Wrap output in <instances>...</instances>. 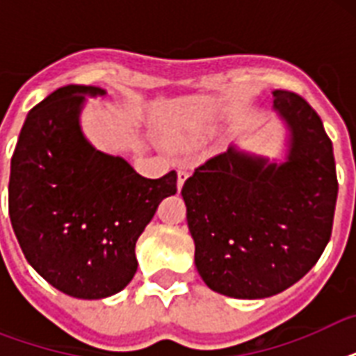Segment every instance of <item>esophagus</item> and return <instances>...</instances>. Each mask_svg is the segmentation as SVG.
Wrapping results in <instances>:
<instances>
[{
    "label": "esophagus",
    "mask_w": 356,
    "mask_h": 356,
    "mask_svg": "<svg viewBox=\"0 0 356 356\" xmlns=\"http://www.w3.org/2000/svg\"><path fill=\"white\" fill-rule=\"evenodd\" d=\"M188 179V170H184V168H181V170H177V188L181 190L183 188L184 181Z\"/></svg>",
    "instance_id": "esophagus-1"
}]
</instances>
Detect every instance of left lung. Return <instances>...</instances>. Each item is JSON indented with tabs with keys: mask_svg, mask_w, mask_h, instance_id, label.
Segmentation results:
<instances>
[{
	"mask_svg": "<svg viewBox=\"0 0 356 356\" xmlns=\"http://www.w3.org/2000/svg\"><path fill=\"white\" fill-rule=\"evenodd\" d=\"M273 108L292 133L286 162L268 164L229 147L195 168L181 190L197 271L229 298L286 290L331 240L338 195L331 138L296 92H273Z\"/></svg>",
	"mask_w": 356,
	"mask_h": 356,
	"instance_id": "8db88e82",
	"label": "left lung"
}]
</instances>
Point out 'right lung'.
<instances>
[{"label": "right lung", "instance_id": "right-lung-1", "mask_svg": "<svg viewBox=\"0 0 356 356\" xmlns=\"http://www.w3.org/2000/svg\"><path fill=\"white\" fill-rule=\"evenodd\" d=\"M85 94L105 90L68 85L31 108L10 161L8 216L27 262L51 286L102 299L134 277L136 240L177 192V173L145 179L92 147L79 127Z\"/></svg>", "mask_w": 356, "mask_h": 356}]
</instances>
